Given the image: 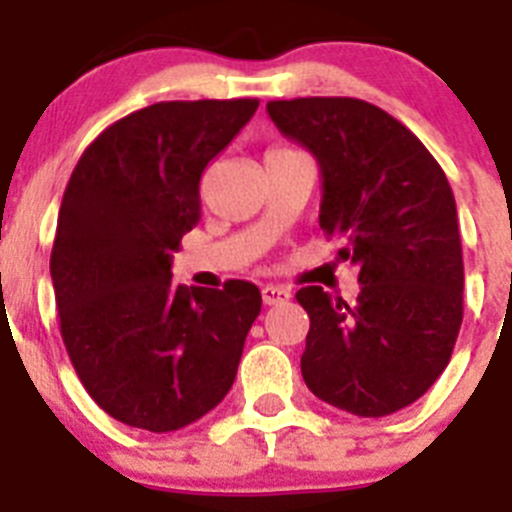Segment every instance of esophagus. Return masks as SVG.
I'll return each instance as SVG.
<instances>
[{
    "instance_id": "1",
    "label": "esophagus",
    "mask_w": 512,
    "mask_h": 512,
    "mask_svg": "<svg viewBox=\"0 0 512 512\" xmlns=\"http://www.w3.org/2000/svg\"><path fill=\"white\" fill-rule=\"evenodd\" d=\"M289 297H292L289 295V289L279 287V284H266V287L261 289V300H264V305H282Z\"/></svg>"
}]
</instances>
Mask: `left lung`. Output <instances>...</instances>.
I'll return each instance as SVG.
<instances>
[{"mask_svg":"<svg viewBox=\"0 0 512 512\" xmlns=\"http://www.w3.org/2000/svg\"><path fill=\"white\" fill-rule=\"evenodd\" d=\"M287 138L318 158L320 228L359 266L356 305L310 284L302 377L323 402L359 418L408 408L441 377L464 315L454 192L400 120L354 97L266 104Z\"/></svg>","mask_w":512,"mask_h":512,"instance_id":"left-lung-1","label":"left lung"}]
</instances>
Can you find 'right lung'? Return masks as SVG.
Here are the masks:
<instances>
[{"instance_id":"obj_1","label":"right lung","mask_w":512,"mask_h":512,"mask_svg":"<svg viewBox=\"0 0 512 512\" xmlns=\"http://www.w3.org/2000/svg\"><path fill=\"white\" fill-rule=\"evenodd\" d=\"M256 107H143L102 130L66 184L51 251L58 325L84 390L120 423L179 431L233 387L259 287L174 284L171 253L200 223L202 171Z\"/></svg>"}]
</instances>
